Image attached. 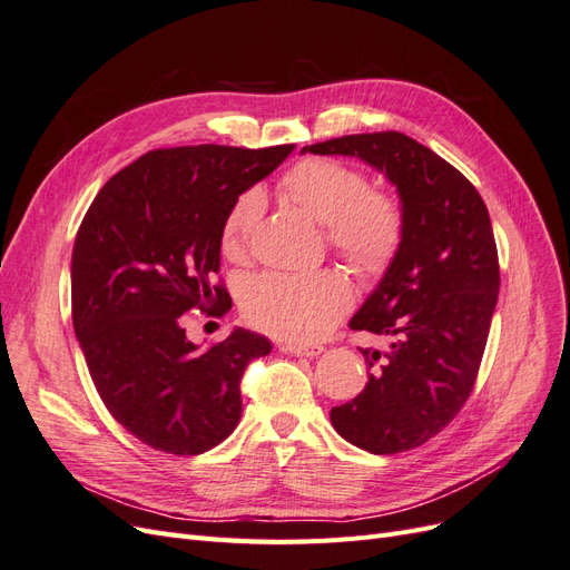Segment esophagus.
Masks as SVG:
<instances>
[{
    "label": "esophagus",
    "mask_w": 570,
    "mask_h": 570,
    "mask_svg": "<svg viewBox=\"0 0 570 570\" xmlns=\"http://www.w3.org/2000/svg\"><path fill=\"white\" fill-rule=\"evenodd\" d=\"M281 350L285 354H295V356H318L323 352L321 344H297V342H285L281 344Z\"/></svg>",
    "instance_id": "esophagus-1"
}]
</instances>
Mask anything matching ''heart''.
I'll return each mask as SVG.
<instances>
[{
  "label": "heart",
  "instance_id": "obj_1",
  "mask_svg": "<svg viewBox=\"0 0 570 570\" xmlns=\"http://www.w3.org/2000/svg\"><path fill=\"white\" fill-rule=\"evenodd\" d=\"M281 193L306 216L325 226V239L358 273H383L404 237V214L394 197L368 189L358 170L333 159H304L281 178ZM264 197L247 189L223 223L220 247L228 258H245ZM352 292L335 271L308 275L264 273L245 292V316L258 331L292 342H314L350 308Z\"/></svg>",
  "mask_w": 570,
  "mask_h": 570
}]
</instances>
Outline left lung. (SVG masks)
<instances>
[{"instance_id":"1","label":"left lung","mask_w":570,"mask_h":570,"mask_svg":"<svg viewBox=\"0 0 570 570\" xmlns=\"http://www.w3.org/2000/svg\"><path fill=\"white\" fill-rule=\"evenodd\" d=\"M306 151L361 159L400 195L402 245L350 321L387 347L361 350L368 383L331 423L371 454L413 450L461 411L485 352L499 295L488 206L452 164L402 132L344 135Z\"/></svg>"}]
</instances>
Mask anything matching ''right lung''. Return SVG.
<instances>
[{
	"label": "right lung",
	"mask_w": 570,
	"mask_h": 570,
	"mask_svg": "<svg viewBox=\"0 0 570 570\" xmlns=\"http://www.w3.org/2000/svg\"><path fill=\"white\" fill-rule=\"evenodd\" d=\"M295 145H197L147 151L99 189L71 258L73 327L111 416L151 450L209 452L239 416V377L271 340L233 327L202 350L183 314H226L214 285L220 233L237 197L271 176Z\"/></svg>",
	"instance_id": "obj_1"
}]
</instances>
